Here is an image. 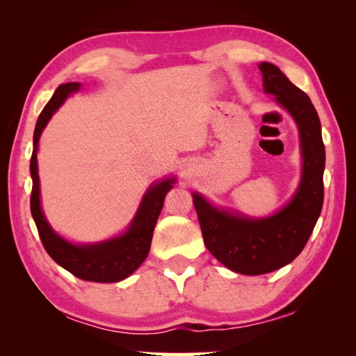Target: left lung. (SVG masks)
I'll list each match as a JSON object with an SVG mask.
<instances>
[{
	"instance_id": "obj_1",
	"label": "left lung",
	"mask_w": 356,
	"mask_h": 356,
	"mask_svg": "<svg viewBox=\"0 0 356 356\" xmlns=\"http://www.w3.org/2000/svg\"><path fill=\"white\" fill-rule=\"evenodd\" d=\"M264 91L292 114L298 125L303 172L298 190L280 212L267 218H246L213 207L193 193L207 250L229 270L264 275L291 264L308 242L323 206L325 146L314 105L275 64H259Z\"/></svg>"
}]
</instances>
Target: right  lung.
Returning <instances> with one entry per match:
<instances>
[{
    "mask_svg": "<svg viewBox=\"0 0 356 356\" xmlns=\"http://www.w3.org/2000/svg\"><path fill=\"white\" fill-rule=\"evenodd\" d=\"M80 83H65L59 86L50 102L42 110L35 122L33 155H31V215L38 226L42 245L58 265L74 276L92 282H118L130 276L144 262L150 250L154 229L159 215L163 209L166 193L172 188L174 177L165 179L149 186L143 196L140 209L122 236L92 245H74L53 231L40 209V188L38 174V144L48 120L67 95L80 89Z\"/></svg>",
    "mask_w": 356,
    "mask_h": 356,
    "instance_id": "obj_1",
    "label": "right lung"
}]
</instances>
